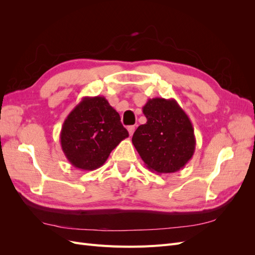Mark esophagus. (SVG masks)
I'll return each instance as SVG.
<instances>
[{
	"label": "esophagus",
	"mask_w": 255,
	"mask_h": 255,
	"mask_svg": "<svg viewBox=\"0 0 255 255\" xmlns=\"http://www.w3.org/2000/svg\"><path fill=\"white\" fill-rule=\"evenodd\" d=\"M128 130L129 136H132V135L134 134V132H135V126H129V127H128Z\"/></svg>",
	"instance_id": "obj_1"
}]
</instances>
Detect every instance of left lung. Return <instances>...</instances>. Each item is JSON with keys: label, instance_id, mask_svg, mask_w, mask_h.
Listing matches in <instances>:
<instances>
[{"label": "left lung", "instance_id": "8db88e82", "mask_svg": "<svg viewBox=\"0 0 255 255\" xmlns=\"http://www.w3.org/2000/svg\"><path fill=\"white\" fill-rule=\"evenodd\" d=\"M146 123L132 142L146 168L157 174L179 171L191 159L196 138L191 121L173 99H149L142 107Z\"/></svg>", "mask_w": 255, "mask_h": 255}]
</instances>
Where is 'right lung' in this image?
Returning a JSON list of instances; mask_svg holds the SVG:
<instances>
[{
	"mask_svg": "<svg viewBox=\"0 0 255 255\" xmlns=\"http://www.w3.org/2000/svg\"><path fill=\"white\" fill-rule=\"evenodd\" d=\"M127 137L119 114L104 97H85L64 121L60 144L72 166L91 171Z\"/></svg>",
	"mask_w": 255,
	"mask_h": 255,
	"instance_id": "obj_1",
	"label": "right lung"
}]
</instances>
